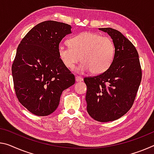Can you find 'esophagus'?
I'll return each instance as SVG.
<instances>
[{
  "label": "esophagus",
  "instance_id": "obj_1",
  "mask_svg": "<svg viewBox=\"0 0 154 154\" xmlns=\"http://www.w3.org/2000/svg\"><path fill=\"white\" fill-rule=\"evenodd\" d=\"M75 80H76L77 82H80L83 81V78L79 76V75H77V76H75Z\"/></svg>",
  "mask_w": 154,
  "mask_h": 154
}]
</instances>
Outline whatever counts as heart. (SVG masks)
Wrapping results in <instances>:
<instances>
[{"label": "heart", "mask_w": 154, "mask_h": 154, "mask_svg": "<svg viewBox=\"0 0 154 154\" xmlns=\"http://www.w3.org/2000/svg\"><path fill=\"white\" fill-rule=\"evenodd\" d=\"M69 45L60 44L58 55L68 68H74L81 57L82 63L77 68L79 72L90 70L92 74H101L108 69L114 57L113 40L99 33L86 32L68 40Z\"/></svg>", "instance_id": "1"}]
</instances>
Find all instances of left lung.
I'll use <instances>...</instances> for the list:
<instances>
[{"mask_svg": "<svg viewBox=\"0 0 154 154\" xmlns=\"http://www.w3.org/2000/svg\"><path fill=\"white\" fill-rule=\"evenodd\" d=\"M113 40L115 53L111 65L96 76L86 77L87 111L94 120H116L130 110L137 94L141 79L138 53L135 46L120 31L99 28Z\"/></svg>", "mask_w": 154, "mask_h": 154, "instance_id": "left-lung-1", "label": "left lung"}]
</instances>
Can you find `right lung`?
Segmentation results:
<instances>
[{"label": "right lung", "instance_id": "1", "mask_svg": "<svg viewBox=\"0 0 154 154\" xmlns=\"http://www.w3.org/2000/svg\"><path fill=\"white\" fill-rule=\"evenodd\" d=\"M71 33L70 24L47 20L35 25L23 38L11 66L17 99L31 113L47 116L59 106L62 92L75 83L63 64L57 48Z\"/></svg>", "mask_w": 154, "mask_h": 154}]
</instances>
